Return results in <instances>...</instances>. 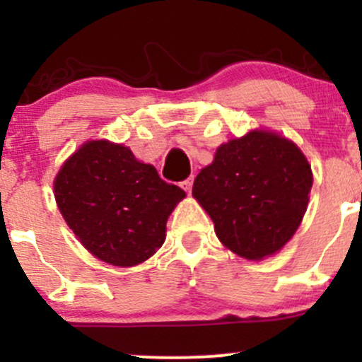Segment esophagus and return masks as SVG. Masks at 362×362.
<instances>
[{"label": "esophagus", "instance_id": "obj_1", "mask_svg": "<svg viewBox=\"0 0 362 362\" xmlns=\"http://www.w3.org/2000/svg\"><path fill=\"white\" fill-rule=\"evenodd\" d=\"M192 184H194V178H185L184 182H180L182 189H184L185 192H190V190H192Z\"/></svg>", "mask_w": 362, "mask_h": 362}]
</instances>
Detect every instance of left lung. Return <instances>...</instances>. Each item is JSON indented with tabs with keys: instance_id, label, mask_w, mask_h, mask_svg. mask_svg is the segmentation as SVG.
I'll return each instance as SVG.
<instances>
[{
	"instance_id": "left-lung-1",
	"label": "left lung",
	"mask_w": 362,
	"mask_h": 362,
	"mask_svg": "<svg viewBox=\"0 0 362 362\" xmlns=\"http://www.w3.org/2000/svg\"><path fill=\"white\" fill-rule=\"evenodd\" d=\"M311 185V168L296 144L253 131L218 148L213 163L195 177L192 195L224 247L260 260L298 230Z\"/></svg>"
}]
</instances>
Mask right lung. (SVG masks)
Wrapping results in <instances>:
<instances>
[{
  "mask_svg": "<svg viewBox=\"0 0 362 362\" xmlns=\"http://www.w3.org/2000/svg\"><path fill=\"white\" fill-rule=\"evenodd\" d=\"M62 218L97 259L131 267L165 242L167 219L185 192L122 144L90 141L54 182Z\"/></svg>",
  "mask_w": 362,
  "mask_h": 362,
  "instance_id": "add662e5",
  "label": "right lung"
}]
</instances>
